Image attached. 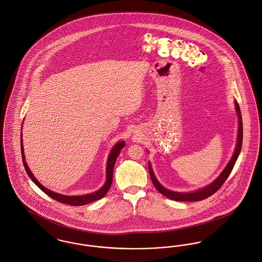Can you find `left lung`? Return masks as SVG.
Segmentation results:
<instances>
[{
	"instance_id": "left-lung-1",
	"label": "left lung",
	"mask_w": 262,
	"mask_h": 262,
	"mask_svg": "<svg viewBox=\"0 0 262 262\" xmlns=\"http://www.w3.org/2000/svg\"><path fill=\"white\" fill-rule=\"evenodd\" d=\"M235 108H236V113L238 115V135H237V143H236V147L234 150V154L231 157V161L229 162V164L227 165V167L224 169V171L221 173V175L215 179V181L212 184L201 189L199 191L193 192V193H178V192H173L165 189L164 187H162L159 184V182L157 181V179L154 176V171L151 169L150 164H148V170H149V175L151 178V181L154 183L155 188L158 190V192H160L162 195H164L165 197L169 198L171 200L181 201V202H198V201L205 200L208 197L212 196L213 194H215V192L224 185L225 181L228 179V177L231 174V170L233 168L235 161L239 155L241 149H242V144H243V119H242V113H241V108L237 104V102H235Z\"/></svg>"
}]
</instances>
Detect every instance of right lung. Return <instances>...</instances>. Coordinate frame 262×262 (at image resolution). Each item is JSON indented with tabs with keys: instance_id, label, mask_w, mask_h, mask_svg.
Returning <instances> with one entry per match:
<instances>
[{
	"instance_id": "right-lung-1",
	"label": "right lung",
	"mask_w": 262,
	"mask_h": 262,
	"mask_svg": "<svg viewBox=\"0 0 262 262\" xmlns=\"http://www.w3.org/2000/svg\"><path fill=\"white\" fill-rule=\"evenodd\" d=\"M124 145H125L124 141H120L112 149L111 154L108 155V163H107V181H106L105 185L100 190H98L97 192L92 193V194H89V195H83V196H64V195H61V194H57L55 192H52V191L48 190V189H47L46 187H43L42 185L40 184L35 179V177L32 175L31 170L29 168L27 162L25 161L23 139H20V149H21V157H23L24 166H25V169L27 171L28 175L30 176V178L33 181V183L36 185L41 191H43L50 198L58 201V202H60L62 204H67V205H70V206H83V205H87L89 203H92L94 201L102 199L108 193V191L110 190V188H111L112 182H113V171H114V166H115L117 157L121 152V150L124 147Z\"/></svg>"
}]
</instances>
